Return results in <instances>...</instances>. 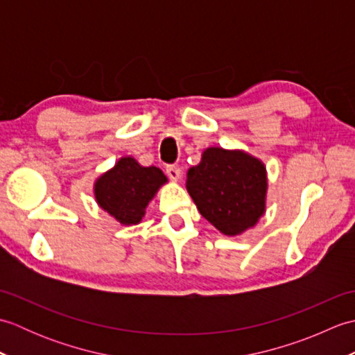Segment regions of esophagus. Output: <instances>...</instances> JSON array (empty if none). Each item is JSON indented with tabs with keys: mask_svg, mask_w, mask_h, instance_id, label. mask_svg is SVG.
<instances>
[{
	"mask_svg": "<svg viewBox=\"0 0 355 355\" xmlns=\"http://www.w3.org/2000/svg\"><path fill=\"white\" fill-rule=\"evenodd\" d=\"M166 175H168L172 182H178L180 177H182V172H180L178 166L169 164V166H166Z\"/></svg>",
	"mask_w": 355,
	"mask_h": 355,
	"instance_id": "obj_1",
	"label": "esophagus"
}]
</instances>
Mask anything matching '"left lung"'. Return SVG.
Segmentation results:
<instances>
[{
	"label": "left lung",
	"mask_w": 355,
	"mask_h": 355,
	"mask_svg": "<svg viewBox=\"0 0 355 355\" xmlns=\"http://www.w3.org/2000/svg\"><path fill=\"white\" fill-rule=\"evenodd\" d=\"M186 187L200 214L224 235L253 227L266 207V168L241 150L206 149L187 172Z\"/></svg>",
	"instance_id": "8db88e82"
}]
</instances>
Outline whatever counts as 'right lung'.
<instances>
[{"label":"right lung","instance_id":"1","mask_svg":"<svg viewBox=\"0 0 355 355\" xmlns=\"http://www.w3.org/2000/svg\"><path fill=\"white\" fill-rule=\"evenodd\" d=\"M163 183L164 173L155 166L143 168L132 157H123L97 180L94 193L103 210L119 223L130 225L141 221L148 202Z\"/></svg>","mask_w":355,"mask_h":355}]
</instances>
